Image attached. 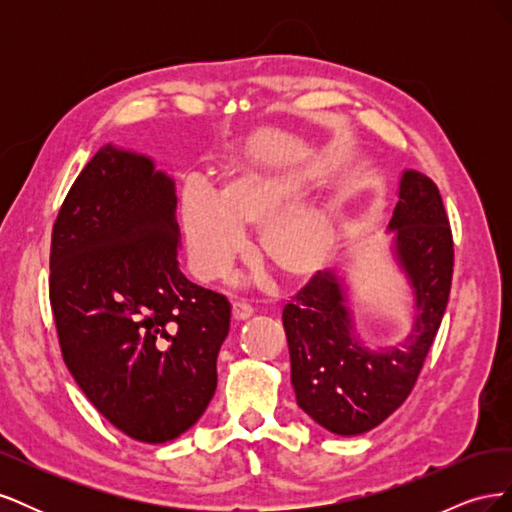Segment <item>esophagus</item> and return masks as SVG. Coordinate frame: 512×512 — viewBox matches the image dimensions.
Here are the masks:
<instances>
[{"label":"esophagus","mask_w":512,"mask_h":512,"mask_svg":"<svg viewBox=\"0 0 512 512\" xmlns=\"http://www.w3.org/2000/svg\"><path fill=\"white\" fill-rule=\"evenodd\" d=\"M252 305H247V303H243V301H237V303H232V307H230V314H232V318L235 320H245V318H250L252 316Z\"/></svg>","instance_id":"obj_1"}]
</instances>
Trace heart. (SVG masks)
<instances>
[{"label":"heart","mask_w":512,"mask_h":512,"mask_svg":"<svg viewBox=\"0 0 512 512\" xmlns=\"http://www.w3.org/2000/svg\"><path fill=\"white\" fill-rule=\"evenodd\" d=\"M305 188L297 177L230 175L218 194L198 183L183 190L179 215L192 273L200 282L222 277L243 247V232L258 228L254 256L277 280L303 284L329 265L337 243L335 215L322 205L292 209Z\"/></svg>","instance_id":"heart-1"}]
</instances>
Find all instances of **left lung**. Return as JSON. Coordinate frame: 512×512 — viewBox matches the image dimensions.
I'll return each mask as SVG.
<instances>
[{
	"instance_id": "1",
	"label": "left lung",
	"mask_w": 512,
	"mask_h": 512,
	"mask_svg": "<svg viewBox=\"0 0 512 512\" xmlns=\"http://www.w3.org/2000/svg\"><path fill=\"white\" fill-rule=\"evenodd\" d=\"M391 228H397V256L416 294L414 331L404 346L365 350L331 273H316L282 314L297 404L339 436L378 427L408 399L451 294L455 247L438 185L406 170Z\"/></svg>"
}]
</instances>
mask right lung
Here are the masks:
<instances>
[{
  "label": "right lung",
  "mask_w": 512,
  "mask_h": 512,
  "mask_svg": "<svg viewBox=\"0 0 512 512\" xmlns=\"http://www.w3.org/2000/svg\"><path fill=\"white\" fill-rule=\"evenodd\" d=\"M175 183L104 145L76 177L51 235L49 297L61 356L98 412L162 444L218 386L230 305L179 273Z\"/></svg>",
  "instance_id": "add662e5"
}]
</instances>
